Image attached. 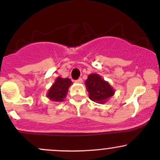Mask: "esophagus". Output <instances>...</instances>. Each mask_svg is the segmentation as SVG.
I'll return each mask as SVG.
<instances>
[{
    "label": "esophagus",
    "mask_w": 160,
    "mask_h": 160,
    "mask_svg": "<svg viewBox=\"0 0 160 160\" xmlns=\"http://www.w3.org/2000/svg\"><path fill=\"white\" fill-rule=\"evenodd\" d=\"M75 81L77 82V83H82L83 80H82V78H79V79H77V80H76Z\"/></svg>",
    "instance_id": "34e87169"
}]
</instances>
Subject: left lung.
<instances>
[{"label":"left lung","mask_w":160,"mask_h":160,"mask_svg":"<svg viewBox=\"0 0 160 160\" xmlns=\"http://www.w3.org/2000/svg\"><path fill=\"white\" fill-rule=\"evenodd\" d=\"M85 84L89 92L90 99L100 104L106 102L114 93L110 84L102 80L98 74H90L88 76Z\"/></svg>","instance_id":"1"}]
</instances>
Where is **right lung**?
Listing matches in <instances>:
<instances>
[{"instance_id": "right-lung-1", "label": "right lung", "mask_w": 160, "mask_h": 160, "mask_svg": "<svg viewBox=\"0 0 160 160\" xmlns=\"http://www.w3.org/2000/svg\"><path fill=\"white\" fill-rule=\"evenodd\" d=\"M72 84V81L69 78L62 79L58 77L56 82L48 92L47 97L54 101H62L67 95L68 88Z\"/></svg>"}]
</instances>
